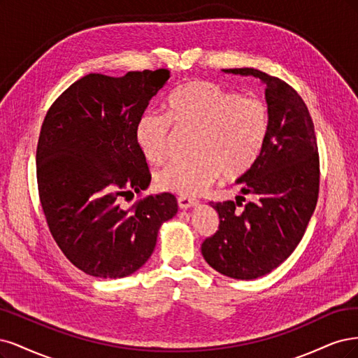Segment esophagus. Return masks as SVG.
I'll return each mask as SVG.
<instances>
[{
  "label": "esophagus",
  "mask_w": 358,
  "mask_h": 358,
  "mask_svg": "<svg viewBox=\"0 0 358 358\" xmlns=\"http://www.w3.org/2000/svg\"><path fill=\"white\" fill-rule=\"evenodd\" d=\"M198 205V201L196 199H192V198H186V196H181V198H178V206L181 210H189V208H193V206Z\"/></svg>",
  "instance_id": "34e87169"
}]
</instances>
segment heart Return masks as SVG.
I'll return each instance as SVG.
<instances>
[{
	"label": "heart",
	"mask_w": 358,
	"mask_h": 358,
	"mask_svg": "<svg viewBox=\"0 0 358 358\" xmlns=\"http://www.w3.org/2000/svg\"><path fill=\"white\" fill-rule=\"evenodd\" d=\"M268 129L269 113L262 101L210 80H192L172 92L166 114H143L135 141L148 162L160 165L172 156L176 131L193 134L194 157L159 171L155 182L160 190L196 196L220 174L226 181L247 174L262 153Z\"/></svg>",
	"instance_id": "heart-1"
}]
</instances>
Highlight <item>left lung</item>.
Instances as JSON below:
<instances>
[{
  "label": "left lung",
  "mask_w": 358,
  "mask_h": 358,
  "mask_svg": "<svg viewBox=\"0 0 358 358\" xmlns=\"http://www.w3.org/2000/svg\"><path fill=\"white\" fill-rule=\"evenodd\" d=\"M224 71L266 85L269 129L256 164L238 180L252 201L211 202L220 224L201 250L217 272L255 280L278 268L303 238L318 201V145L306 103L290 85L255 68Z\"/></svg>",
  "instance_id": "1"
}]
</instances>
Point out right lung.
<instances>
[{"label": "right lung", "mask_w": 358, "mask_h": 358, "mask_svg": "<svg viewBox=\"0 0 358 358\" xmlns=\"http://www.w3.org/2000/svg\"><path fill=\"white\" fill-rule=\"evenodd\" d=\"M169 71L123 77L87 74L45 114L37 144L41 208L57 247L76 268L99 278L140 269L159 227L177 214L174 194H145L150 174L135 128ZM141 196L131 209L121 199Z\"/></svg>", "instance_id": "1"}]
</instances>
